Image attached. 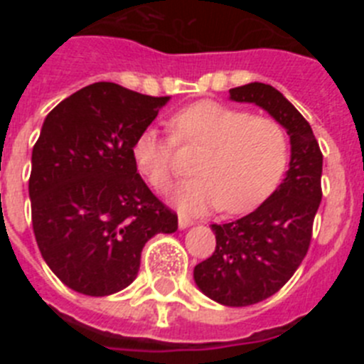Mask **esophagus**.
Listing matches in <instances>:
<instances>
[{
    "label": "esophagus",
    "mask_w": 364,
    "mask_h": 364,
    "mask_svg": "<svg viewBox=\"0 0 364 364\" xmlns=\"http://www.w3.org/2000/svg\"><path fill=\"white\" fill-rule=\"evenodd\" d=\"M189 226H193L191 218L184 217V215H180V217H178V228H180V230H188Z\"/></svg>",
    "instance_id": "34e87169"
}]
</instances>
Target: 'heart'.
I'll list each match as a JSON object with an SVG mask.
<instances>
[{
	"label": "heart",
	"instance_id": "b5f03b06",
	"mask_svg": "<svg viewBox=\"0 0 364 364\" xmlns=\"http://www.w3.org/2000/svg\"><path fill=\"white\" fill-rule=\"evenodd\" d=\"M178 144L204 149L195 178L180 182L173 204L184 213L220 208L230 215L247 213L275 191L288 164V136L272 118L202 100L178 111L169 122ZM175 142L153 127L134 138L131 154L138 173L156 191L175 178Z\"/></svg>",
	"mask_w": 364,
	"mask_h": 364
}]
</instances>
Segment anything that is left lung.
I'll return each instance as SVG.
<instances>
[{
  "label": "left lung",
  "instance_id": "left-lung-1",
  "mask_svg": "<svg viewBox=\"0 0 364 364\" xmlns=\"http://www.w3.org/2000/svg\"><path fill=\"white\" fill-rule=\"evenodd\" d=\"M230 100L255 104L290 136L282 184L246 217L211 224L217 247L193 269L198 290L224 306H250L277 294L301 266L321 204L323 154L310 124L268 83L230 89Z\"/></svg>",
  "mask_w": 364,
  "mask_h": 364
}]
</instances>
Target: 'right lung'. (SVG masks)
Wrapping results in <instances>:
<instances>
[{
	"label": "right lung",
	"mask_w": 364,
	"mask_h": 364,
	"mask_svg": "<svg viewBox=\"0 0 364 364\" xmlns=\"http://www.w3.org/2000/svg\"><path fill=\"white\" fill-rule=\"evenodd\" d=\"M169 100L98 82L43 120L28 180L32 228L43 260L70 290L91 297L124 290L136 279L147 240L178 228L131 154Z\"/></svg>",
	"instance_id": "add662e5"
}]
</instances>
